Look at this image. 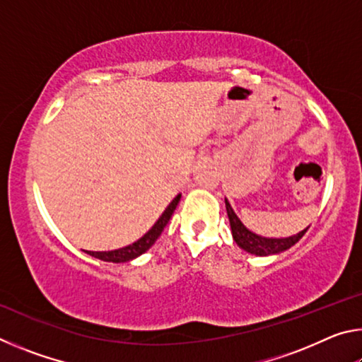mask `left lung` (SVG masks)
Segmentation results:
<instances>
[{"label": "left lung", "instance_id": "obj_1", "mask_svg": "<svg viewBox=\"0 0 362 362\" xmlns=\"http://www.w3.org/2000/svg\"><path fill=\"white\" fill-rule=\"evenodd\" d=\"M225 207H226V214H228L233 240H235V243L243 250H246V252L252 254V255L267 257V255H274V254L284 252V250L291 249L293 244L302 240V236L305 235L306 230L310 228V226H306L305 230L298 231L297 235H292L289 238L260 236V235H257V233L250 231L247 226L241 222L240 217H238L235 211H233V207H231V204L228 203V199H226V198H225Z\"/></svg>", "mask_w": 362, "mask_h": 362}]
</instances>
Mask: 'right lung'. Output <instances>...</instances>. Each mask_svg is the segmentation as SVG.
I'll return each mask as SVG.
<instances>
[{"mask_svg":"<svg viewBox=\"0 0 362 362\" xmlns=\"http://www.w3.org/2000/svg\"><path fill=\"white\" fill-rule=\"evenodd\" d=\"M182 198V194H177L175 198L170 201V204L164 209V212L161 214V217L156 220V223L151 226V228L145 233V235L137 240L136 243L129 244V246L121 247V249H115V250H107V252H93V250H86V254L95 257V259L103 260V262H113V263H124V262H131L134 259H137L139 255H142L144 252H146L153 244L156 243V240L161 235L164 226L168 225V222L173 217V214L175 211L177 204Z\"/></svg>","mask_w":362,"mask_h":362,"instance_id":"add662e5","label":"right lung"}]
</instances>
